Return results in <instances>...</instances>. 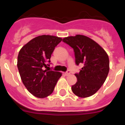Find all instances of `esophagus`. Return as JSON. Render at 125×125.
Returning a JSON list of instances; mask_svg holds the SVG:
<instances>
[{"label":"esophagus","mask_w":125,"mask_h":125,"mask_svg":"<svg viewBox=\"0 0 125 125\" xmlns=\"http://www.w3.org/2000/svg\"><path fill=\"white\" fill-rule=\"evenodd\" d=\"M70 74V71L69 70H67L66 73H64V74L66 75V76H68V75Z\"/></svg>","instance_id":"34e87169"}]
</instances>
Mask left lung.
I'll return each mask as SVG.
<instances>
[{
    "mask_svg": "<svg viewBox=\"0 0 125 125\" xmlns=\"http://www.w3.org/2000/svg\"><path fill=\"white\" fill-rule=\"evenodd\" d=\"M62 41L74 50L76 65L82 64L72 91L80 97H88L97 92L105 81L109 70L107 54L99 44L90 38L76 35L64 38Z\"/></svg>",
    "mask_w": 125,
    "mask_h": 125,
    "instance_id": "obj_1",
    "label": "left lung"
}]
</instances>
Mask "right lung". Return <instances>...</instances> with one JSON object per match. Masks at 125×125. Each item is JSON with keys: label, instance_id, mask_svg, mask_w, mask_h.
<instances>
[{"label": "right lung", "instance_id": "obj_1", "mask_svg": "<svg viewBox=\"0 0 125 125\" xmlns=\"http://www.w3.org/2000/svg\"><path fill=\"white\" fill-rule=\"evenodd\" d=\"M62 41L61 37L43 35L36 37L20 49L17 66L23 84L30 92L39 98L52 93L62 74L44 70L51 64V57L55 47Z\"/></svg>", "mask_w": 125, "mask_h": 125}]
</instances>
